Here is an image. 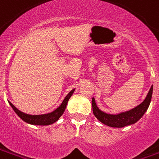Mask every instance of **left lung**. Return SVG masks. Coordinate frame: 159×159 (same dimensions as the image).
Masks as SVG:
<instances>
[{"instance_id": "left-lung-1", "label": "left lung", "mask_w": 159, "mask_h": 159, "mask_svg": "<svg viewBox=\"0 0 159 159\" xmlns=\"http://www.w3.org/2000/svg\"><path fill=\"white\" fill-rule=\"evenodd\" d=\"M152 90H153V87L152 86L144 101L142 103H140L139 105H137L130 110L120 113L118 115H109V114L101 111L95 103L94 98H93L92 106H93V115L103 124L106 125L108 126H111V127L121 128L129 125L135 124L142 118L148 109L149 104L151 103Z\"/></svg>"}]
</instances>
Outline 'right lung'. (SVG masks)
Masks as SVG:
<instances>
[{
	"mask_svg": "<svg viewBox=\"0 0 159 159\" xmlns=\"http://www.w3.org/2000/svg\"><path fill=\"white\" fill-rule=\"evenodd\" d=\"M74 91H75V89H72L66 96V98H64V100L61 103V104L57 109H55L52 112L48 113V114H44V115H37V116L28 115V114H25V113L18 110L11 102H9V103H10L11 107L13 109L15 113L17 114V116H19L20 118L23 120V121L27 122L29 124L35 125H51L57 121L59 118L63 115L65 109H66V104L68 103V100L71 97V95L73 94Z\"/></svg>",
	"mask_w": 159,
	"mask_h": 159,
	"instance_id": "obj_1",
	"label": "right lung"
}]
</instances>
